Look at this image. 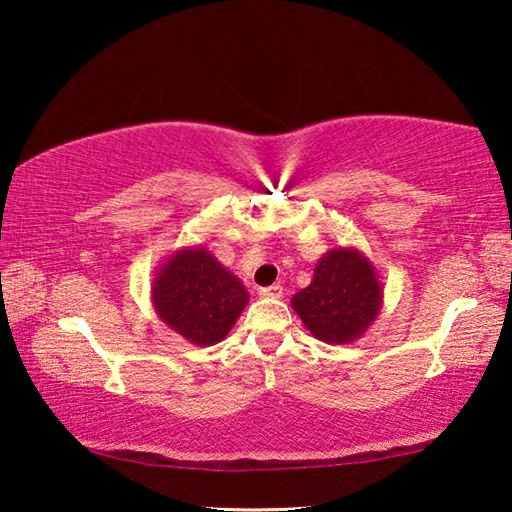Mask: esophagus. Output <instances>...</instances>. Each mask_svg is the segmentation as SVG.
I'll return each instance as SVG.
<instances>
[{
	"mask_svg": "<svg viewBox=\"0 0 512 512\" xmlns=\"http://www.w3.org/2000/svg\"><path fill=\"white\" fill-rule=\"evenodd\" d=\"M282 293H284V289L280 287V284H271V287L259 289V296L262 298H282Z\"/></svg>",
	"mask_w": 512,
	"mask_h": 512,
	"instance_id": "1",
	"label": "esophagus"
}]
</instances>
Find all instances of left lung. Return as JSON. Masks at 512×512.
Masks as SVG:
<instances>
[{
    "label": "left lung",
    "instance_id": "obj_1",
    "mask_svg": "<svg viewBox=\"0 0 512 512\" xmlns=\"http://www.w3.org/2000/svg\"><path fill=\"white\" fill-rule=\"evenodd\" d=\"M384 300L379 275L354 248H334L318 259L314 280L291 305L316 339L350 343L366 332Z\"/></svg>",
    "mask_w": 512,
    "mask_h": 512
}]
</instances>
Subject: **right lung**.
Instances as JSON below:
<instances>
[{"label":"right lung","instance_id":"1","mask_svg":"<svg viewBox=\"0 0 512 512\" xmlns=\"http://www.w3.org/2000/svg\"><path fill=\"white\" fill-rule=\"evenodd\" d=\"M151 296L162 323L201 348L223 341L248 305L239 277L201 246L173 253L155 273Z\"/></svg>","mask_w":512,"mask_h":512}]
</instances>
